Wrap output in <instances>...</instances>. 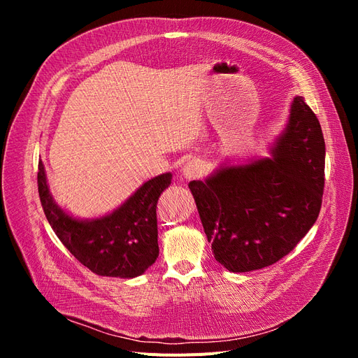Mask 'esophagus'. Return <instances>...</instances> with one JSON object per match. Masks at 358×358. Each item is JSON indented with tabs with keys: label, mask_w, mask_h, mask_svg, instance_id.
Here are the masks:
<instances>
[{
	"label": "esophagus",
	"mask_w": 358,
	"mask_h": 358,
	"mask_svg": "<svg viewBox=\"0 0 358 358\" xmlns=\"http://www.w3.org/2000/svg\"><path fill=\"white\" fill-rule=\"evenodd\" d=\"M206 167L204 162L200 159H191L188 161L185 166L182 167V178L187 180H192V179H199L204 175Z\"/></svg>",
	"instance_id": "esophagus-1"
}]
</instances>
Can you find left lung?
I'll list each match as a JSON object with an SVG mask.
<instances>
[{"label":"left lung","instance_id":"1","mask_svg":"<svg viewBox=\"0 0 358 358\" xmlns=\"http://www.w3.org/2000/svg\"><path fill=\"white\" fill-rule=\"evenodd\" d=\"M268 155L225 162L188 185L215 259L233 273L279 262L320 215L326 143L303 96L292 99L284 131Z\"/></svg>","mask_w":358,"mask_h":358}]
</instances>
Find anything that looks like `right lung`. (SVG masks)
I'll list each match as a JSON object with an SVG mask.
<instances>
[{"label":"right lung","instance_id":"obj_1","mask_svg":"<svg viewBox=\"0 0 358 358\" xmlns=\"http://www.w3.org/2000/svg\"><path fill=\"white\" fill-rule=\"evenodd\" d=\"M171 173L145 182L119 208L100 218H76L53 200L46 170L38 162V196L46 218L76 259L100 276L131 279L158 258L157 203L171 183Z\"/></svg>","mask_w":358,"mask_h":358}]
</instances>
